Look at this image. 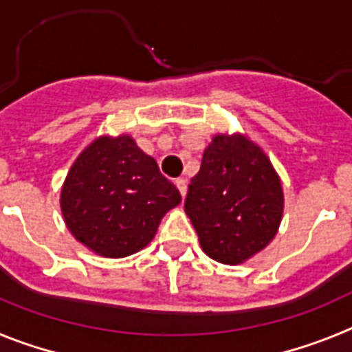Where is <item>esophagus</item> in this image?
<instances>
[{"instance_id":"34e87169","label":"esophagus","mask_w":352,"mask_h":352,"mask_svg":"<svg viewBox=\"0 0 352 352\" xmlns=\"http://www.w3.org/2000/svg\"><path fill=\"white\" fill-rule=\"evenodd\" d=\"M176 186H178V190H179V194H182V197H185L186 195V182L183 178H178L176 179Z\"/></svg>"}]
</instances>
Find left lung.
I'll use <instances>...</instances> for the list:
<instances>
[{"mask_svg":"<svg viewBox=\"0 0 352 352\" xmlns=\"http://www.w3.org/2000/svg\"><path fill=\"white\" fill-rule=\"evenodd\" d=\"M284 211L268 157L241 135H217L188 185L185 213L211 259L239 264L275 238Z\"/></svg>","mask_w":352,"mask_h":352,"instance_id":"left-lung-1","label":"left lung"}]
</instances>
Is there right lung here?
I'll return each mask as SVG.
<instances>
[{"instance_id":"right-lung-1","label":"right lung","mask_w":352,"mask_h":352,"mask_svg":"<svg viewBox=\"0 0 352 352\" xmlns=\"http://www.w3.org/2000/svg\"><path fill=\"white\" fill-rule=\"evenodd\" d=\"M179 203L178 188L129 135L91 142L61 190V211L72 234L113 259L144 248L162 217Z\"/></svg>"}]
</instances>
